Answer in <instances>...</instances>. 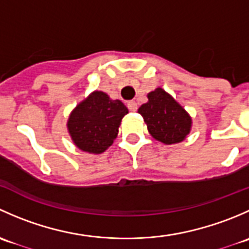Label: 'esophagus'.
Returning <instances> with one entry per match:
<instances>
[{
	"label": "esophagus",
	"instance_id": "34e87169",
	"mask_svg": "<svg viewBox=\"0 0 249 249\" xmlns=\"http://www.w3.org/2000/svg\"><path fill=\"white\" fill-rule=\"evenodd\" d=\"M127 108L131 110V112H135V110H137L136 101H129V102H127Z\"/></svg>",
	"mask_w": 249,
	"mask_h": 249
}]
</instances>
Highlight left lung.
<instances>
[{
    "instance_id": "1",
    "label": "left lung",
    "mask_w": 249,
    "mask_h": 249,
    "mask_svg": "<svg viewBox=\"0 0 249 249\" xmlns=\"http://www.w3.org/2000/svg\"><path fill=\"white\" fill-rule=\"evenodd\" d=\"M139 113L150 135L166 144L180 142L190 131L189 114L161 88L148 94V102L140 107Z\"/></svg>"
}]
</instances>
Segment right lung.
I'll list each match as a JSON object with an SVG mask.
<instances>
[{"label":"right lung","mask_w":249,"mask_h":249,"mask_svg":"<svg viewBox=\"0 0 249 249\" xmlns=\"http://www.w3.org/2000/svg\"><path fill=\"white\" fill-rule=\"evenodd\" d=\"M126 106L110 100L102 91H95L72 112L67 126L74 144L88 153L100 154L113 143Z\"/></svg>","instance_id":"1"}]
</instances>
